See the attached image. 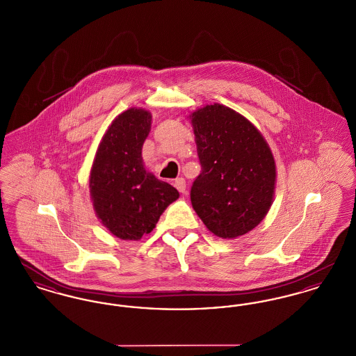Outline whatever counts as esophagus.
I'll list each match as a JSON object with an SVG mask.
<instances>
[{
	"instance_id": "esophagus-1",
	"label": "esophagus",
	"mask_w": 356,
	"mask_h": 356,
	"mask_svg": "<svg viewBox=\"0 0 356 356\" xmlns=\"http://www.w3.org/2000/svg\"><path fill=\"white\" fill-rule=\"evenodd\" d=\"M173 186H176V189L180 192V193H186V180L183 177H177L173 183Z\"/></svg>"
}]
</instances>
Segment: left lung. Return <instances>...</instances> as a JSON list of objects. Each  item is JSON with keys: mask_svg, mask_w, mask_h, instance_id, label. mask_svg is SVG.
Segmentation results:
<instances>
[{"mask_svg": "<svg viewBox=\"0 0 356 356\" xmlns=\"http://www.w3.org/2000/svg\"><path fill=\"white\" fill-rule=\"evenodd\" d=\"M202 173L191 203L216 236L235 238L252 231L271 208L276 165L266 138L250 120L221 104L192 112Z\"/></svg>", "mask_w": 356, "mask_h": 356, "instance_id": "1", "label": "left lung"}]
</instances>
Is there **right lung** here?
I'll return each instance as SVG.
<instances>
[{
	"label": "right lung",
	"instance_id": "1",
	"mask_svg": "<svg viewBox=\"0 0 356 356\" xmlns=\"http://www.w3.org/2000/svg\"><path fill=\"white\" fill-rule=\"evenodd\" d=\"M152 115L131 108L112 121L102 136L89 176L97 218L122 240L152 232L165 208L179 199L176 188L144 168L141 149Z\"/></svg>",
	"mask_w": 356,
	"mask_h": 356
}]
</instances>
